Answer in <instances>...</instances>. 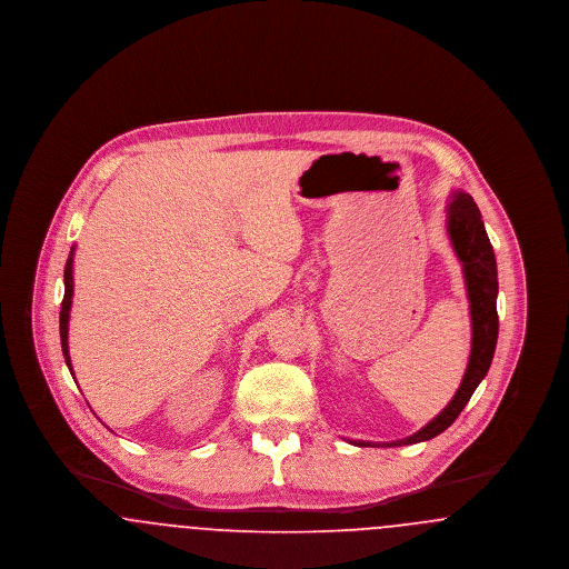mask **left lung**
<instances>
[{
    "label": "left lung",
    "mask_w": 569,
    "mask_h": 569,
    "mask_svg": "<svg viewBox=\"0 0 569 569\" xmlns=\"http://www.w3.org/2000/svg\"><path fill=\"white\" fill-rule=\"evenodd\" d=\"M446 211H448V221H446L448 237L462 264V277H465L467 298H469L471 353H469L467 371L452 401L418 433L392 441L388 446H409V443L427 441L443 433L459 418L462 407L469 403L478 383L487 378L488 367L495 356L497 335H499V316H497L499 283H497V260H495L492 244L488 241L485 221L478 204L465 191H457L452 196V202L448 204Z\"/></svg>",
    "instance_id": "left-lung-1"
}]
</instances>
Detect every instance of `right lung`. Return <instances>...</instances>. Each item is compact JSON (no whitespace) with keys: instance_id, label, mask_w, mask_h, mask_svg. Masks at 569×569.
<instances>
[{"instance_id":"1","label":"right lung","mask_w":569,"mask_h":569,"mask_svg":"<svg viewBox=\"0 0 569 569\" xmlns=\"http://www.w3.org/2000/svg\"><path fill=\"white\" fill-rule=\"evenodd\" d=\"M72 262H74V247L68 256L66 262V271H63V283H66V292H63V300H61V313H59V335H61V350L66 356V365L72 373V360L68 353V322H70V307H72V295H74V279H72Z\"/></svg>"}]
</instances>
